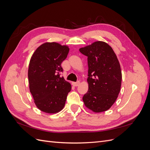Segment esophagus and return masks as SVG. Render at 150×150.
Returning a JSON list of instances; mask_svg holds the SVG:
<instances>
[{"label": "esophagus", "instance_id": "obj_1", "mask_svg": "<svg viewBox=\"0 0 150 150\" xmlns=\"http://www.w3.org/2000/svg\"><path fill=\"white\" fill-rule=\"evenodd\" d=\"M79 84H80L79 81H77V82H73L72 83V84L74 86H78L79 85Z\"/></svg>", "mask_w": 150, "mask_h": 150}]
</instances>
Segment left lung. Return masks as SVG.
Segmentation results:
<instances>
[{
  "label": "left lung",
  "mask_w": 150,
  "mask_h": 150,
  "mask_svg": "<svg viewBox=\"0 0 150 150\" xmlns=\"http://www.w3.org/2000/svg\"><path fill=\"white\" fill-rule=\"evenodd\" d=\"M79 51L88 57L89 89L83 98L85 106L95 112L107 111L120 91L122 74L118 59L111 47L103 41Z\"/></svg>",
  "instance_id": "8db88e82"
}]
</instances>
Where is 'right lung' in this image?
<instances>
[{
	"label": "right lung",
	"instance_id": "1",
	"mask_svg": "<svg viewBox=\"0 0 150 150\" xmlns=\"http://www.w3.org/2000/svg\"><path fill=\"white\" fill-rule=\"evenodd\" d=\"M69 49L56 42H46L34 52L29 62L28 78L30 92L40 111L56 113L65 105L71 85L61 78V63Z\"/></svg>",
	"mask_w": 150,
	"mask_h": 150
}]
</instances>
